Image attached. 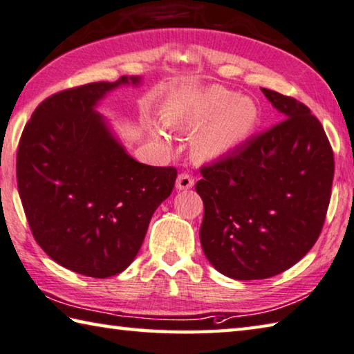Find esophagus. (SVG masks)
Here are the masks:
<instances>
[{"label":"esophagus","mask_w":354,"mask_h":354,"mask_svg":"<svg viewBox=\"0 0 354 354\" xmlns=\"http://www.w3.org/2000/svg\"><path fill=\"white\" fill-rule=\"evenodd\" d=\"M194 187V177L189 176V174H180V176L177 177V182H176V188L177 189H189Z\"/></svg>","instance_id":"obj_1"}]
</instances>
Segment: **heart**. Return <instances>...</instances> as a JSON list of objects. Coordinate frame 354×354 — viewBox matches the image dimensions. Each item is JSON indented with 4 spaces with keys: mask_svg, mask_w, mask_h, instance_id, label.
Listing matches in <instances>:
<instances>
[{
    "mask_svg": "<svg viewBox=\"0 0 354 354\" xmlns=\"http://www.w3.org/2000/svg\"><path fill=\"white\" fill-rule=\"evenodd\" d=\"M258 118V105L252 97L209 86L174 102L166 121L172 127H199L208 122L196 135L194 149L203 158H218L253 132Z\"/></svg>",
    "mask_w": 354,
    "mask_h": 354,
    "instance_id": "b5f03b06",
    "label": "heart"
}]
</instances>
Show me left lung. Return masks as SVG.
Returning a JSON list of instances; mask_svg holds the SVG:
<instances>
[{
  "label": "left lung",
  "instance_id": "1",
  "mask_svg": "<svg viewBox=\"0 0 354 354\" xmlns=\"http://www.w3.org/2000/svg\"><path fill=\"white\" fill-rule=\"evenodd\" d=\"M263 93L284 120L202 166L196 183L203 253L233 280H264L299 263L331 199L334 155L320 121L294 97Z\"/></svg>",
  "mask_w": 354,
  "mask_h": 354
}]
</instances>
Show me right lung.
Returning a JSON list of instances; mask_svg holds the SVG:
<instances>
[{
    "mask_svg": "<svg viewBox=\"0 0 354 354\" xmlns=\"http://www.w3.org/2000/svg\"><path fill=\"white\" fill-rule=\"evenodd\" d=\"M141 77L55 93L34 110L18 142L17 185L43 252L80 275L107 278L133 261L177 169L138 163L95 110L109 91Z\"/></svg>",
    "mask_w": 354,
    "mask_h": 354,
    "instance_id": "right-lung-1",
    "label": "right lung"
}]
</instances>
